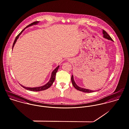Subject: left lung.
Instances as JSON below:
<instances>
[{
    "label": "left lung",
    "instance_id": "obj_1",
    "mask_svg": "<svg viewBox=\"0 0 129 129\" xmlns=\"http://www.w3.org/2000/svg\"><path fill=\"white\" fill-rule=\"evenodd\" d=\"M103 37L106 39H108L109 40H111L112 41H113V40L112 39V38L110 37V36L104 30H103ZM71 81L72 83L73 84V86H74V87L77 89V90H79L80 91H83V92H94L95 91L94 90H90V89H86V88H82L81 87H79V86H77L76 85V84L75 83V81H74V78H73V76L72 75L71 77Z\"/></svg>",
    "mask_w": 129,
    "mask_h": 129
}]
</instances>
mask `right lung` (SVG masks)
Here are the masks:
<instances>
[{
	"label": "right lung",
	"instance_id": "right-lung-1",
	"mask_svg": "<svg viewBox=\"0 0 129 129\" xmlns=\"http://www.w3.org/2000/svg\"><path fill=\"white\" fill-rule=\"evenodd\" d=\"M39 22V21L34 22H33V23H31L28 26H27L25 29H23L18 35V36L16 37V39H15V40L14 43H13V46H12V48H13V47H14V46L15 44L16 43V41H17V39L19 38V37L20 35L22 33V32L25 30V29H26V28H27L28 27H29V26H31L33 25H36V24H37ZM59 67V66H57V67L53 70V71L52 72L51 76V78H50V79L49 82H48L46 84H45V85H44V86H39V87H26V86H22V85H20L22 86L23 87H24V88H25V89H27V90H30V91H42V90H45V89L48 88L49 87H50L51 86V85L53 84V82H54V80H55V79L56 74V73H57V72L58 69Z\"/></svg>",
	"mask_w": 129,
	"mask_h": 129
}]
</instances>
